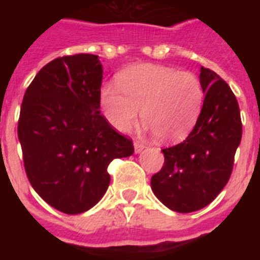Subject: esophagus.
<instances>
[{"instance_id":"esophagus-1","label":"esophagus","mask_w":260,"mask_h":260,"mask_svg":"<svg viewBox=\"0 0 260 260\" xmlns=\"http://www.w3.org/2000/svg\"><path fill=\"white\" fill-rule=\"evenodd\" d=\"M146 148V146H144L143 143H141V142H134V151L135 153H139L142 152V151Z\"/></svg>"}]
</instances>
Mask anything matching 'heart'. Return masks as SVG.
Here are the masks:
<instances>
[{
	"instance_id": "1",
	"label": "heart",
	"mask_w": 260,
	"mask_h": 260,
	"mask_svg": "<svg viewBox=\"0 0 260 260\" xmlns=\"http://www.w3.org/2000/svg\"><path fill=\"white\" fill-rule=\"evenodd\" d=\"M203 98V87L194 73L158 65L127 69L118 75L117 86L105 84L100 91V103L112 127L128 132L141 109L147 130L164 143L187 137L198 121Z\"/></svg>"
}]
</instances>
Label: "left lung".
Segmentation results:
<instances>
[{"label": "left lung", "mask_w": 260, "mask_h": 260, "mask_svg": "<svg viewBox=\"0 0 260 260\" xmlns=\"http://www.w3.org/2000/svg\"><path fill=\"white\" fill-rule=\"evenodd\" d=\"M204 102L192 132L162 150L161 171L151 178L156 198L176 212L208 206L228 183L242 138L240 107L231 87L215 71L201 68Z\"/></svg>", "instance_id": "left-lung-1"}]
</instances>
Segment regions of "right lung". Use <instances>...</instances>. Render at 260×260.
Here are the masks:
<instances>
[{
	"mask_svg": "<svg viewBox=\"0 0 260 260\" xmlns=\"http://www.w3.org/2000/svg\"><path fill=\"white\" fill-rule=\"evenodd\" d=\"M103 65L95 54L50 61L27 88L18 138L28 181L53 208H92L110 183L108 165L134 152L100 113Z\"/></svg>",
	"mask_w": 260,
	"mask_h": 260,
	"instance_id": "right-lung-1",
	"label": "right lung"
}]
</instances>
